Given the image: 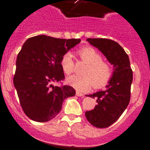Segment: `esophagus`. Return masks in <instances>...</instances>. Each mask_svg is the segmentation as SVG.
Listing matches in <instances>:
<instances>
[{"label":"esophagus","mask_w":150,"mask_h":150,"mask_svg":"<svg viewBox=\"0 0 150 150\" xmlns=\"http://www.w3.org/2000/svg\"><path fill=\"white\" fill-rule=\"evenodd\" d=\"M76 95H77L78 97H83V96H84V95H83V94H82L81 92H79V91H76Z\"/></svg>","instance_id":"obj_1"}]
</instances>
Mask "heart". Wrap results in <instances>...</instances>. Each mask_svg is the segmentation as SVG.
<instances>
[{"instance_id": "b5f03b06", "label": "heart", "mask_w": 150, "mask_h": 150, "mask_svg": "<svg viewBox=\"0 0 150 150\" xmlns=\"http://www.w3.org/2000/svg\"><path fill=\"white\" fill-rule=\"evenodd\" d=\"M79 53L82 61L86 63L82 71L83 75L70 76L67 79V83L79 91H88L92 85L95 88L104 86L112 76V69L109 64L102 61L100 54L90 46L81 49ZM61 65L67 75L74 72V56L71 52L62 56Z\"/></svg>"}]
</instances>
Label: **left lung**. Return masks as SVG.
Wrapping results in <instances>:
<instances>
[{"label":"left lung","mask_w":150,"mask_h":150,"mask_svg":"<svg viewBox=\"0 0 150 150\" xmlns=\"http://www.w3.org/2000/svg\"><path fill=\"white\" fill-rule=\"evenodd\" d=\"M86 40L98 49L113 67L106 89L88 95L95 98L98 104L94 110L86 112V119L92 125L107 128L120 117L129 104L133 73L128 55L119 43L104 38H88Z\"/></svg>","instance_id":"8db88e82"}]
</instances>
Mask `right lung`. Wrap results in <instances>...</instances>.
I'll use <instances>...</instances> for the list:
<instances>
[{
  "label": "right lung",
  "instance_id": "1",
  "mask_svg": "<svg viewBox=\"0 0 150 150\" xmlns=\"http://www.w3.org/2000/svg\"><path fill=\"white\" fill-rule=\"evenodd\" d=\"M80 41L38 35L22 45L13 84L22 110L30 120L39 122L52 120L61 111L64 100L75 95L73 87L55 86L52 83L64 79L62 56Z\"/></svg>",
  "mask_w": 150,
  "mask_h": 150
}]
</instances>
